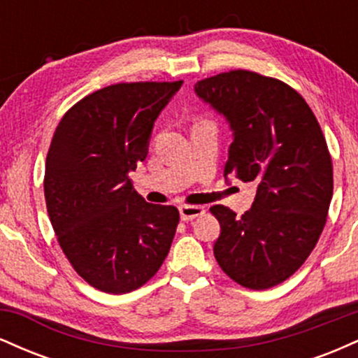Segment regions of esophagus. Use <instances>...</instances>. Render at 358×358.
Returning <instances> with one entry per match:
<instances>
[{
  "label": "esophagus",
  "instance_id": "1",
  "mask_svg": "<svg viewBox=\"0 0 358 358\" xmlns=\"http://www.w3.org/2000/svg\"><path fill=\"white\" fill-rule=\"evenodd\" d=\"M205 208L202 205H182L180 207V215H182V220H193L196 217L203 215Z\"/></svg>",
  "mask_w": 358,
  "mask_h": 358
}]
</instances>
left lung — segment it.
Segmentation results:
<instances>
[{
	"instance_id": "left-lung-1",
	"label": "left lung",
	"mask_w": 358,
	"mask_h": 358,
	"mask_svg": "<svg viewBox=\"0 0 358 358\" xmlns=\"http://www.w3.org/2000/svg\"><path fill=\"white\" fill-rule=\"evenodd\" d=\"M195 92L231 122L225 175L257 185L242 217L210 207L222 229L213 254L237 285L268 289L301 268L327 224L334 195L327 139L301 94L274 77L237 69L199 80Z\"/></svg>"
}]
</instances>
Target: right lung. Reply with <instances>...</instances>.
<instances>
[{"label":"right lung","mask_w":358,"mask_h":358,"mask_svg":"<svg viewBox=\"0 0 358 358\" xmlns=\"http://www.w3.org/2000/svg\"><path fill=\"white\" fill-rule=\"evenodd\" d=\"M182 84L108 85L76 102L53 133L43 178L48 217L76 273L104 293L146 285L170 250L178 208L145 202L129 173L145 162L155 119Z\"/></svg>","instance_id":"add662e5"}]
</instances>
